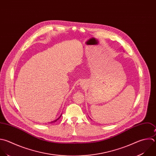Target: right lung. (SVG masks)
<instances>
[{"label": "right lung", "mask_w": 156, "mask_h": 156, "mask_svg": "<svg viewBox=\"0 0 156 156\" xmlns=\"http://www.w3.org/2000/svg\"><path fill=\"white\" fill-rule=\"evenodd\" d=\"M61 116H59V118H58V119H56V120H55V121H52V122H51V123H53V122H56V121H58V119H59V118H61Z\"/></svg>", "instance_id": "1"}]
</instances>
